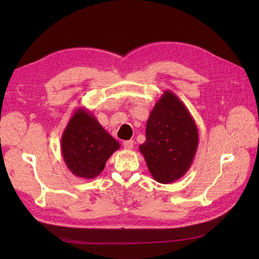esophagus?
<instances>
[{
    "label": "esophagus",
    "instance_id": "esophagus-1",
    "mask_svg": "<svg viewBox=\"0 0 259 259\" xmlns=\"http://www.w3.org/2000/svg\"><path fill=\"white\" fill-rule=\"evenodd\" d=\"M123 147L126 150H132L134 148V140H125V142H123Z\"/></svg>",
    "mask_w": 259,
    "mask_h": 259
}]
</instances>
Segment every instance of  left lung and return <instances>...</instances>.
I'll return each mask as SVG.
<instances>
[{
  "instance_id": "obj_1",
  "label": "left lung",
  "mask_w": 259,
  "mask_h": 259,
  "mask_svg": "<svg viewBox=\"0 0 259 259\" xmlns=\"http://www.w3.org/2000/svg\"><path fill=\"white\" fill-rule=\"evenodd\" d=\"M199 133L189 110L173 92L164 91L149 115L146 142L139 146L155 182L170 184L189 170Z\"/></svg>"
}]
</instances>
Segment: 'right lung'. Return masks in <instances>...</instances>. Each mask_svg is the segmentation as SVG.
I'll return each mask as SVG.
<instances>
[{"label":"right lung","instance_id":"1","mask_svg":"<svg viewBox=\"0 0 259 259\" xmlns=\"http://www.w3.org/2000/svg\"><path fill=\"white\" fill-rule=\"evenodd\" d=\"M60 148L66 165L74 176L93 179L104 170L120 144L91 111L77 108L62 133Z\"/></svg>","mask_w":259,"mask_h":259}]
</instances>
